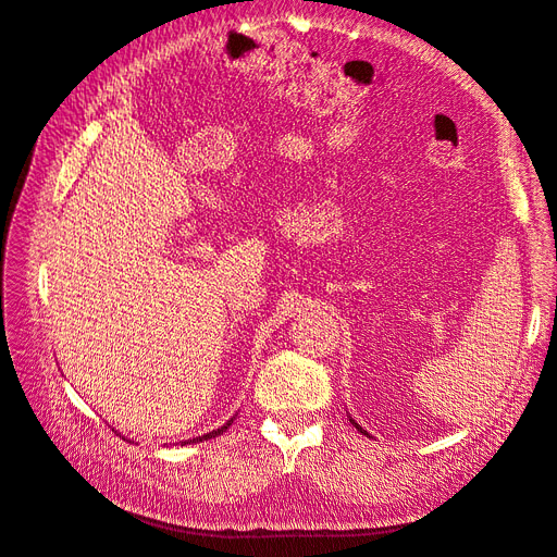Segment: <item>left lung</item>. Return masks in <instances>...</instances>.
<instances>
[{"label":"left lung","instance_id":"1","mask_svg":"<svg viewBox=\"0 0 557 557\" xmlns=\"http://www.w3.org/2000/svg\"><path fill=\"white\" fill-rule=\"evenodd\" d=\"M349 422H352V424H355V426H357V432H361V434H363V436H369V432H367V429H361V426H359V424H357V422H355V420H349Z\"/></svg>","mask_w":557,"mask_h":557}]
</instances>
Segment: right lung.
<instances>
[{"label": "right lung", "instance_id": "obj_1", "mask_svg": "<svg viewBox=\"0 0 557 557\" xmlns=\"http://www.w3.org/2000/svg\"><path fill=\"white\" fill-rule=\"evenodd\" d=\"M233 420H235V416L224 424V426H219V429H214V432H210V434H202V436H196V438H188V441H180L182 446H188V443H202V441H208V438H214V436H221L226 432V429L233 424Z\"/></svg>", "mask_w": 557, "mask_h": 557}]
</instances>
